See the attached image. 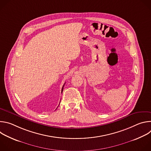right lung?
Instances as JSON below:
<instances>
[{
  "instance_id": "1",
  "label": "right lung",
  "mask_w": 151,
  "mask_h": 151,
  "mask_svg": "<svg viewBox=\"0 0 151 151\" xmlns=\"http://www.w3.org/2000/svg\"><path fill=\"white\" fill-rule=\"evenodd\" d=\"M64 85L63 86V87H62V90H61V93H62V92H63V87H64Z\"/></svg>"
}]
</instances>
